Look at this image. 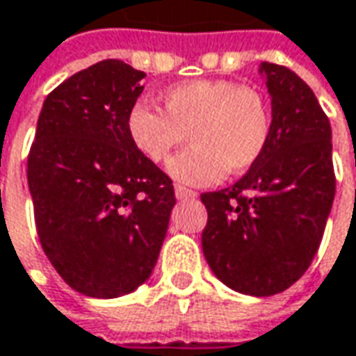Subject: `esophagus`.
Segmentation results:
<instances>
[{
  "label": "esophagus",
  "mask_w": 356,
  "mask_h": 356,
  "mask_svg": "<svg viewBox=\"0 0 356 356\" xmlns=\"http://www.w3.org/2000/svg\"><path fill=\"white\" fill-rule=\"evenodd\" d=\"M175 197L183 201V199H195L197 193H195L193 189H187V187H183V185H175Z\"/></svg>",
  "instance_id": "34e87169"
}]
</instances>
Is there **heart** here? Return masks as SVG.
<instances>
[{"instance_id": "1", "label": "heart", "mask_w": 356, "mask_h": 356, "mask_svg": "<svg viewBox=\"0 0 356 356\" xmlns=\"http://www.w3.org/2000/svg\"><path fill=\"white\" fill-rule=\"evenodd\" d=\"M163 107L133 105L127 133L149 161L163 163L189 135L193 145L173 157L167 171L189 185H211L225 171L237 175L253 167L267 147V103L251 87L223 79H193L169 87Z\"/></svg>"}]
</instances>
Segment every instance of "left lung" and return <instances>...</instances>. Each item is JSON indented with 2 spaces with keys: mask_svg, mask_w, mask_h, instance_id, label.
<instances>
[{
  "mask_svg": "<svg viewBox=\"0 0 356 356\" xmlns=\"http://www.w3.org/2000/svg\"><path fill=\"white\" fill-rule=\"evenodd\" d=\"M270 133L259 161L221 191L203 193L201 245L215 277L270 297L299 281L317 255L334 199L331 123L295 71L263 61Z\"/></svg>",
  "mask_w": 356,
  "mask_h": 356,
  "instance_id": "obj_1",
  "label": "left lung"
}]
</instances>
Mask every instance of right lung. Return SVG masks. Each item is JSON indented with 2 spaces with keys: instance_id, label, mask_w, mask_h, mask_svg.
Here are the masks:
<instances>
[{
  "instance_id": "add662e5",
  "label": "right lung",
  "mask_w": 356,
  "mask_h": 356,
  "mask_svg": "<svg viewBox=\"0 0 356 356\" xmlns=\"http://www.w3.org/2000/svg\"><path fill=\"white\" fill-rule=\"evenodd\" d=\"M143 77L119 59L71 75L43 101L27 159L41 247L61 279L93 299L147 281L175 207L171 179L127 133Z\"/></svg>"
}]
</instances>
